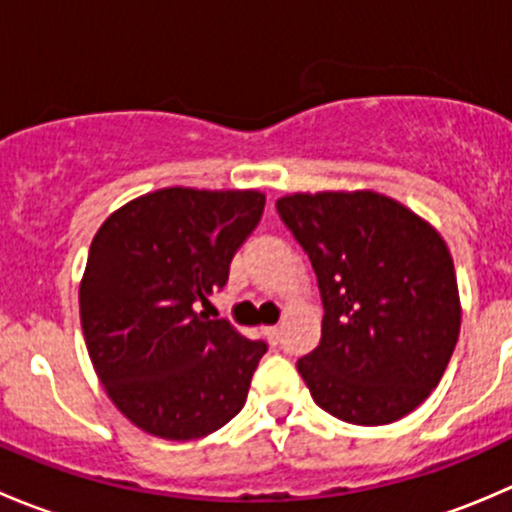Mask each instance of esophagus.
I'll return each instance as SVG.
<instances>
[{"label":"esophagus","mask_w":512,"mask_h":512,"mask_svg":"<svg viewBox=\"0 0 512 512\" xmlns=\"http://www.w3.org/2000/svg\"><path fill=\"white\" fill-rule=\"evenodd\" d=\"M262 334H265V339L272 344V347L280 344V334H282L280 327H262Z\"/></svg>","instance_id":"esophagus-1"}]
</instances>
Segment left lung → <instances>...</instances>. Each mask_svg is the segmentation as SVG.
Wrapping results in <instances>:
<instances>
[{"instance_id": "1", "label": "left lung", "mask_w": 512, "mask_h": 512, "mask_svg": "<svg viewBox=\"0 0 512 512\" xmlns=\"http://www.w3.org/2000/svg\"><path fill=\"white\" fill-rule=\"evenodd\" d=\"M277 213L322 294V339L297 361L312 399L356 426L411 414L438 386L461 332L443 237L374 190L285 195Z\"/></svg>"}]
</instances>
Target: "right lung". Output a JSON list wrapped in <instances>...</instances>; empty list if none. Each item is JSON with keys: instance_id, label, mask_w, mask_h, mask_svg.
<instances>
[{"instance_id": "right-lung-1", "label": "right lung", "mask_w": 512, "mask_h": 512, "mask_svg": "<svg viewBox=\"0 0 512 512\" xmlns=\"http://www.w3.org/2000/svg\"><path fill=\"white\" fill-rule=\"evenodd\" d=\"M265 210L260 190L163 188L98 227L79 287L86 349L108 399L165 441L240 414L265 342L198 312L225 287Z\"/></svg>"}]
</instances>
